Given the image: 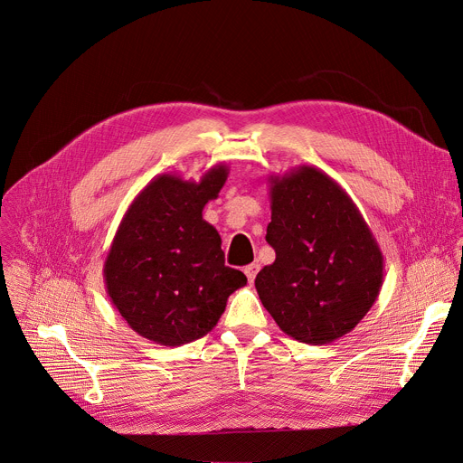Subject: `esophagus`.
<instances>
[{"mask_svg":"<svg viewBox=\"0 0 463 463\" xmlns=\"http://www.w3.org/2000/svg\"><path fill=\"white\" fill-rule=\"evenodd\" d=\"M259 271H260V264H259V262H253V264H249V266L243 268V273L247 275V280H249V282L255 280V277H257Z\"/></svg>","mask_w":463,"mask_h":463,"instance_id":"1","label":"esophagus"}]
</instances>
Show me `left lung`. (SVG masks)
I'll return each instance as SVG.
<instances>
[{
  "instance_id": "left-lung-1",
  "label": "left lung",
  "mask_w": 463,
  "mask_h": 463,
  "mask_svg": "<svg viewBox=\"0 0 463 463\" xmlns=\"http://www.w3.org/2000/svg\"><path fill=\"white\" fill-rule=\"evenodd\" d=\"M275 262L255 286L293 340L325 345L351 332L374 305L384 257L347 192L314 165L269 177Z\"/></svg>"
}]
</instances>
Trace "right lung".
Returning <instances> with one entry per match:
<instances>
[{
	"label": "right lung",
	"mask_w": 463,
	"mask_h": 463,
	"mask_svg": "<svg viewBox=\"0 0 463 463\" xmlns=\"http://www.w3.org/2000/svg\"><path fill=\"white\" fill-rule=\"evenodd\" d=\"M229 167L216 164L201 181L155 177L131 203L110 243L103 277L110 303L146 340L179 347L216 326L232 291L247 277L225 266L222 238L203 220Z\"/></svg>",
	"instance_id": "1"
}]
</instances>
